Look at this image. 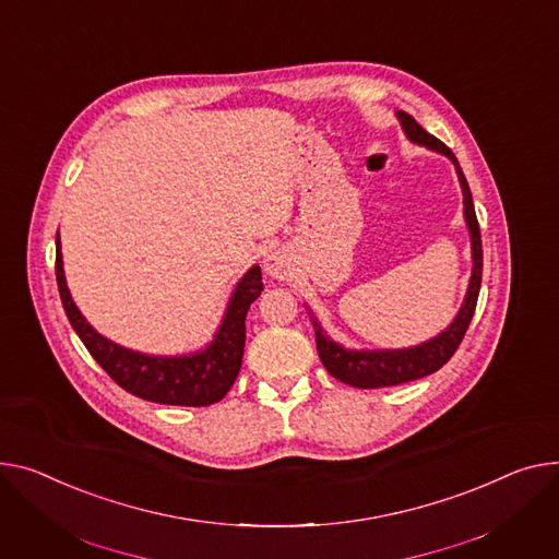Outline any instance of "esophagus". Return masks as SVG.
<instances>
[{"label":"esophagus","mask_w":559,"mask_h":559,"mask_svg":"<svg viewBox=\"0 0 559 559\" xmlns=\"http://www.w3.org/2000/svg\"><path fill=\"white\" fill-rule=\"evenodd\" d=\"M263 267H265V274L276 278V281H287L294 274V263H292V258H289V253L285 249L270 251L265 255Z\"/></svg>","instance_id":"esophagus-1"}]
</instances>
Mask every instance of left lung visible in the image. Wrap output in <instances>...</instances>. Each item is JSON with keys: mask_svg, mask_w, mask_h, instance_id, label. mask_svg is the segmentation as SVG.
I'll use <instances>...</instances> for the list:
<instances>
[{"mask_svg": "<svg viewBox=\"0 0 559 559\" xmlns=\"http://www.w3.org/2000/svg\"><path fill=\"white\" fill-rule=\"evenodd\" d=\"M395 117L402 126L404 136L425 145L427 151H433L442 157H448L459 175V183L463 191V217L467 225L469 234V245H472V274L467 283L465 299L461 304V310L452 319V323L440 330L436 337L408 346V348H346L344 344L334 342L330 334L323 330L321 321L314 317V312L308 308V314L314 325V337H317V350L319 357L325 366L328 373L332 378H337L344 384L357 386V389H380V386H395L404 382H414L425 376L436 373V370L448 364L450 357L456 353L459 344L465 337V330L474 317L476 310V299H478V289H480V274H483V249H480V231H478V222L474 213V202L467 179L459 166V159L450 151L448 145L438 141L433 134L423 130L414 117H408L406 111H395Z\"/></svg>", "mask_w": 559, "mask_h": 559, "instance_id": "obj_1", "label": "left lung"}]
</instances>
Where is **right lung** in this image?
I'll use <instances>...</instances> for the list:
<instances>
[{
    "instance_id": "right-lung-1",
    "label": "right lung",
    "mask_w": 559,
    "mask_h": 559,
    "mask_svg": "<svg viewBox=\"0 0 559 559\" xmlns=\"http://www.w3.org/2000/svg\"><path fill=\"white\" fill-rule=\"evenodd\" d=\"M56 278L71 328L105 373L128 393L157 404L209 406L219 402L234 386L245 353V319L249 306L263 292L258 265H251L236 283L213 340L204 348L183 355H151L103 337L71 299L62 267L60 234H56Z\"/></svg>"
}]
</instances>
